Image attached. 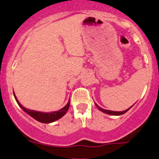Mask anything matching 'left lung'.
<instances>
[{
	"label": "left lung",
	"instance_id": "1",
	"mask_svg": "<svg viewBox=\"0 0 159 159\" xmlns=\"http://www.w3.org/2000/svg\"><path fill=\"white\" fill-rule=\"evenodd\" d=\"M95 105H96L97 108H98L100 111H102V112H104L106 114H108V115H123V114L126 113L128 110H129L132 108V106H131V107L129 108L128 109L125 110V111H110V110H106V109H102V108H100L97 103H95Z\"/></svg>",
	"mask_w": 159,
	"mask_h": 159
}]
</instances>
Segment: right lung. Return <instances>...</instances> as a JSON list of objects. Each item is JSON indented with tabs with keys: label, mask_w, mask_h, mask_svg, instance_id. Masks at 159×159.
Listing matches in <instances>:
<instances>
[{
	"label": "right lung",
	"mask_w": 159,
	"mask_h": 159,
	"mask_svg": "<svg viewBox=\"0 0 159 159\" xmlns=\"http://www.w3.org/2000/svg\"><path fill=\"white\" fill-rule=\"evenodd\" d=\"M14 97L16 98V102H18V106L21 108L22 109L25 111L26 113L28 114L29 115H30L32 117L35 119L36 120L39 121V122L43 123V124H49V123L54 122L55 120H59V118H61V117H63L65 115V113L67 112L69 109V106H70V100L67 105L63 107L62 109L58 110L57 111H53V112H49V113H45V112H41V111H33V110H30L23 107L20 104V102L17 100L16 95L14 94Z\"/></svg>",
	"instance_id": "right-lung-1"
}]
</instances>
